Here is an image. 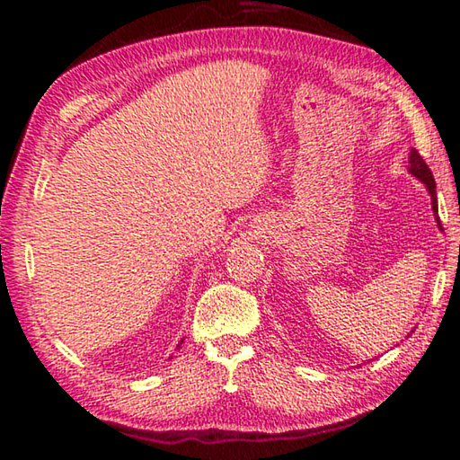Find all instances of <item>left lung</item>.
Listing matches in <instances>:
<instances>
[{
  "instance_id": "obj_1",
  "label": "left lung",
  "mask_w": 460,
  "mask_h": 460,
  "mask_svg": "<svg viewBox=\"0 0 460 460\" xmlns=\"http://www.w3.org/2000/svg\"><path fill=\"white\" fill-rule=\"evenodd\" d=\"M408 162H410L408 172L414 174L420 182L426 184V189H428V192H430V199H432V211H434V215H438V202H436V182H434V176H432L430 168H428L426 162L422 160V155L418 154L416 147H411ZM436 223H438V227H440V221L438 219H436Z\"/></svg>"
}]
</instances>
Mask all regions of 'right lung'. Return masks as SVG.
Listing matches in <instances>:
<instances>
[{"mask_svg":"<svg viewBox=\"0 0 460 460\" xmlns=\"http://www.w3.org/2000/svg\"><path fill=\"white\" fill-rule=\"evenodd\" d=\"M182 341H184V339H182ZM182 341H181V342H182Z\"/></svg>","mask_w":460,"mask_h":460,"instance_id":"obj_1","label":"right lung"}]
</instances>
